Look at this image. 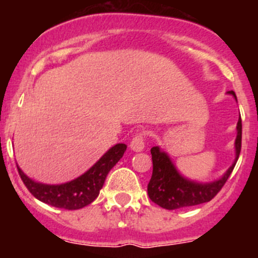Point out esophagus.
Instances as JSON below:
<instances>
[{
  "label": "esophagus",
  "instance_id": "34e87169",
  "mask_svg": "<svg viewBox=\"0 0 258 258\" xmlns=\"http://www.w3.org/2000/svg\"><path fill=\"white\" fill-rule=\"evenodd\" d=\"M145 147V133L140 132L133 137L132 142H130V149L134 152H142Z\"/></svg>",
  "mask_w": 258,
  "mask_h": 258
}]
</instances>
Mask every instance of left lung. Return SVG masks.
Returning a JSON list of instances; mask_svg holds the SVG:
<instances>
[{
    "mask_svg": "<svg viewBox=\"0 0 258 258\" xmlns=\"http://www.w3.org/2000/svg\"><path fill=\"white\" fill-rule=\"evenodd\" d=\"M229 94L236 98V94L233 91H229ZM234 144H236V159L233 164L228 168L226 174L221 179L212 183H206V184L183 178L170 162L169 157L158 147H153L150 149L153 160V174L148 183V196L152 202L165 210H178V208L210 202L222 189L238 160L242 144L241 115L237 123V138Z\"/></svg>",
    "mask_w": 258,
    "mask_h": 258,
    "instance_id": "8db88e82",
    "label": "left lung"
}]
</instances>
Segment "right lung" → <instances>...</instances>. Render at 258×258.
Masks as SVG:
<instances>
[{
  "label": "right lung",
  "instance_id": "obj_1",
  "mask_svg": "<svg viewBox=\"0 0 258 258\" xmlns=\"http://www.w3.org/2000/svg\"><path fill=\"white\" fill-rule=\"evenodd\" d=\"M126 150L125 144H116L108 150L90 169L76 179L57 185H48L30 179L17 165L19 174L29 192L41 202L63 210H80L90 205L99 196L111 168Z\"/></svg>",
  "mask_w": 258,
  "mask_h": 258
}]
</instances>
